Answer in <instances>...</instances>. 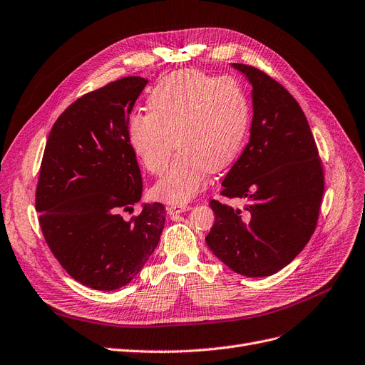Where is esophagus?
Instances as JSON below:
<instances>
[{
	"mask_svg": "<svg viewBox=\"0 0 365 365\" xmlns=\"http://www.w3.org/2000/svg\"><path fill=\"white\" fill-rule=\"evenodd\" d=\"M187 210H191V205H187V204H173V205H168V207H167V212L170 215L182 213V212H187Z\"/></svg>",
	"mask_w": 365,
	"mask_h": 365,
	"instance_id": "esophagus-1",
	"label": "esophagus"
}]
</instances>
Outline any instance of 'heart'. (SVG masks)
Listing matches in <instances>:
<instances>
[{"instance_id": "b5f03b06", "label": "heart", "mask_w": 365, "mask_h": 365, "mask_svg": "<svg viewBox=\"0 0 365 365\" xmlns=\"http://www.w3.org/2000/svg\"><path fill=\"white\" fill-rule=\"evenodd\" d=\"M149 113L131 115L126 140L140 163L161 174L177 141L181 153L164 172L153 194L167 202L194 198L209 173L230 167L249 128V103L242 85L231 77L200 70L165 76L148 97Z\"/></svg>"}]
</instances>
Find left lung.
Instances as JSON below:
<instances>
[{"instance_id": "left-lung-1", "label": "left lung", "mask_w": 365, "mask_h": 365, "mask_svg": "<svg viewBox=\"0 0 365 365\" xmlns=\"http://www.w3.org/2000/svg\"><path fill=\"white\" fill-rule=\"evenodd\" d=\"M252 83L250 138L222 182L220 195L246 198L243 209L210 201L216 215L205 243L232 272L270 276L304 249L316 230L324 165L306 115L273 77L232 64Z\"/></svg>"}]
</instances>
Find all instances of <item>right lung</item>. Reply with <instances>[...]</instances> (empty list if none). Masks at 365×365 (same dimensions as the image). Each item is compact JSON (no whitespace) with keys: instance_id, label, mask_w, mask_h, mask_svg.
I'll return each mask as SVG.
<instances>
[{"instance_id":"obj_1","label":"right lung","mask_w":365,"mask_h":365,"mask_svg":"<svg viewBox=\"0 0 365 365\" xmlns=\"http://www.w3.org/2000/svg\"><path fill=\"white\" fill-rule=\"evenodd\" d=\"M148 81L130 76L71 103L46 141L36 189L44 240L62 268L85 287L113 291L150 258L165 222L161 202L133 205L143 192L126 140L133 107Z\"/></svg>"}]
</instances>
